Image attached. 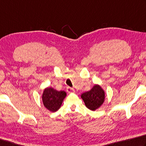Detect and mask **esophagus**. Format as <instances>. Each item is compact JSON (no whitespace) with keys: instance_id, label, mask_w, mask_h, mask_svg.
<instances>
[{"instance_id":"1","label":"esophagus","mask_w":146,"mask_h":146,"mask_svg":"<svg viewBox=\"0 0 146 146\" xmlns=\"http://www.w3.org/2000/svg\"><path fill=\"white\" fill-rule=\"evenodd\" d=\"M67 91L68 92H75V89L73 88H71V87H68L67 88Z\"/></svg>"}]
</instances>
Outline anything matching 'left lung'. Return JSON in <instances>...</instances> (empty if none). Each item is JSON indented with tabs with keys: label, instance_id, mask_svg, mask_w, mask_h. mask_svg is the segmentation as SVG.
Segmentation results:
<instances>
[{
	"label": "left lung",
	"instance_id": "1",
	"mask_svg": "<svg viewBox=\"0 0 146 146\" xmlns=\"http://www.w3.org/2000/svg\"><path fill=\"white\" fill-rule=\"evenodd\" d=\"M80 97L87 108L95 111L104 103L105 92L100 85L95 84L90 91L82 93Z\"/></svg>",
	"mask_w": 146,
	"mask_h": 146
}]
</instances>
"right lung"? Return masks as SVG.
<instances>
[{
	"label": "right lung",
	"mask_w": 146,
	"mask_h": 146,
	"mask_svg": "<svg viewBox=\"0 0 146 146\" xmlns=\"http://www.w3.org/2000/svg\"><path fill=\"white\" fill-rule=\"evenodd\" d=\"M66 96L65 91H58L53 87H49L44 89L41 98L44 107L50 112H55L61 107Z\"/></svg>",
	"instance_id": "right-lung-1"
}]
</instances>
